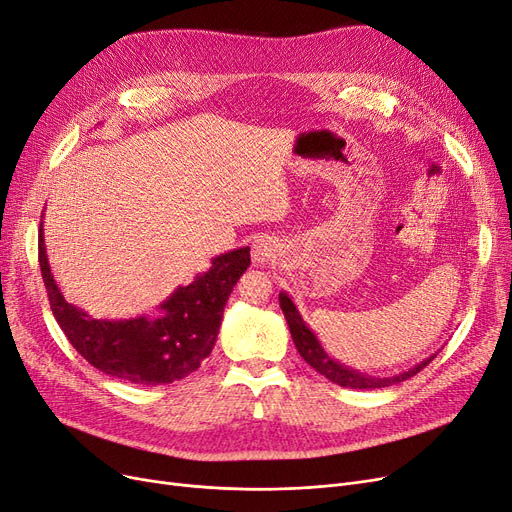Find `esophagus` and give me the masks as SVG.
Listing matches in <instances>:
<instances>
[{"label":"esophagus","mask_w":512,"mask_h":512,"mask_svg":"<svg viewBox=\"0 0 512 512\" xmlns=\"http://www.w3.org/2000/svg\"><path fill=\"white\" fill-rule=\"evenodd\" d=\"M251 253H253V259L255 263H270L274 257H276V242L268 236H261L253 242L251 247Z\"/></svg>","instance_id":"1"}]
</instances>
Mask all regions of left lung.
<instances>
[{
  "mask_svg": "<svg viewBox=\"0 0 512 512\" xmlns=\"http://www.w3.org/2000/svg\"><path fill=\"white\" fill-rule=\"evenodd\" d=\"M278 301H280V307H282V314L286 318V324H288V330H291V337H293V343L299 351L301 358L314 368L316 372H320L322 376H326L328 381L337 383L341 387H349V389H383V387H389V385H395V383H402L406 379H410V376H414L416 372H420L422 368H425L435 355H431V358L422 360L420 364H416L414 368L406 370V372H399L395 376H370L366 372H360V370H353L341 362H337L335 358H330V355L324 351L322 343L318 341V337L314 335V330H311L305 320L301 318L297 305L293 303V299L288 297L284 291L278 295Z\"/></svg>",
  "mask_w": 512,
  "mask_h": 512,
  "instance_id": "8db88e82",
  "label": "left lung"
}]
</instances>
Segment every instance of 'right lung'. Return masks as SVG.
<instances>
[{
    "label": "right lung",
    "mask_w": 512,
    "mask_h": 512,
    "mask_svg": "<svg viewBox=\"0 0 512 512\" xmlns=\"http://www.w3.org/2000/svg\"><path fill=\"white\" fill-rule=\"evenodd\" d=\"M249 265V247L228 251L213 257L194 282L177 286L159 305V316L96 320L60 293L43 244V221L39 226V268L66 339L100 372L136 385L180 381L209 358L228 297Z\"/></svg>",
    "instance_id": "right-lung-1"
}]
</instances>
